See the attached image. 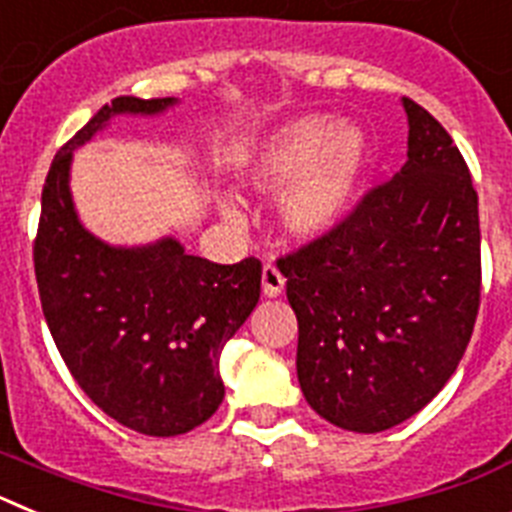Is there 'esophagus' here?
I'll return each mask as SVG.
<instances>
[{
	"label": "esophagus",
	"mask_w": 512,
	"mask_h": 512,
	"mask_svg": "<svg viewBox=\"0 0 512 512\" xmlns=\"http://www.w3.org/2000/svg\"><path fill=\"white\" fill-rule=\"evenodd\" d=\"M261 284H264L266 297H279L284 292L282 271H279L274 264H266L264 271H261Z\"/></svg>",
	"instance_id": "obj_1"
}]
</instances>
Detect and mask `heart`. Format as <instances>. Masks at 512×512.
<instances>
[{
  "mask_svg": "<svg viewBox=\"0 0 512 512\" xmlns=\"http://www.w3.org/2000/svg\"><path fill=\"white\" fill-rule=\"evenodd\" d=\"M366 140L354 125H330L323 117H302L253 148L243 182L261 194H282L279 217L287 233L320 238L336 228L361 179ZM228 223H243L233 202H220Z\"/></svg>",
  "mask_w": 512,
  "mask_h": 512,
  "instance_id": "heart-1",
  "label": "heart"
}]
</instances>
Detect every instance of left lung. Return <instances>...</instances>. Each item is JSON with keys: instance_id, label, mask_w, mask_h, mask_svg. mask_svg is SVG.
Listing matches in <instances>:
<instances>
[{"instance_id": "8db88e82", "label": "left lung", "mask_w": 512, "mask_h": 512, "mask_svg": "<svg viewBox=\"0 0 512 512\" xmlns=\"http://www.w3.org/2000/svg\"><path fill=\"white\" fill-rule=\"evenodd\" d=\"M408 161L323 238L279 259L297 315V379L343 431L379 433L456 372L479 310V210L467 164L413 99Z\"/></svg>"}]
</instances>
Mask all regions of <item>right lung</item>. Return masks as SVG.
Masks as SVG:
<instances>
[{"label":"right lung","mask_w":512,"mask_h":512,"mask_svg":"<svg viewBox=\"0 0 512 512\" xmlns=\"http://www.w3.org/2000/svg\"><path fill=\"white\" fill-rule=\"evenodd\" d=\"M174 97H117L56 153L43 184L33 261L45 323L99 410L146 436H179L225 397L220 354L261 295V261L225 266L176 238L110 246L71 200L74 151L115 115H161Z\"/></svg>","instance_id":"1"}]
</instances>
